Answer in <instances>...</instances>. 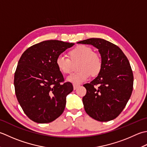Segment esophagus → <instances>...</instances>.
<instances>
[{"label":"esophagus","instance_id":"obj_1","mask_svg":"<svg viewBox=\"0 0 147 147\" xmlns=\"http://www.w3.org/2000/svg\"><path fill=\"white\" fill-rule=\"evenodd\" d=\"M73 86H74V90H76V89L79 87V85H77V84H74Z\"/></svg>","mask_w":147,"mask_h":147}]
</instances>
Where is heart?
Segmentation results:
<instances>
[{
	"mask_svg": "<svg viewBox=\"0 0 147 147\" xmlns=\"http://www.w3.org/2000/svg\"><path fill=\"white\" fill-rule=\"evenodd\" d=\"M72 61H79L77 72L67 77L68 82L74 84H80L88 80L91 74L96 76L101 72L103 67V61L98 54L93 52L91 47L86 45H79L68 52ZM70 59L59 55L56 59V65L62 74H69L71 71V62Z\"/></svg>",
	"mask_w": 147,
	"mask_h": 147,
	"instance_id": "b5f03b06",
	"label": "heart"
}]
</instances>
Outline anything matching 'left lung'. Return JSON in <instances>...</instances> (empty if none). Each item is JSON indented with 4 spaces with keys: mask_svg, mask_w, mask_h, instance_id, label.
Here are the masks:
<instances>
[{
    "mask_svg": "<svg viewBox=\"0 0 147 147\" xmlns=\"http://www.w3.org/2000/svg\"><path fill=\"white\" fill-rule=\"evenodd\" d=\"M77 43L95 47L103 61L101 72L83 86L87 91L82 98L85 111L96 121H112L122 112L132 93L134 78L129 62L118 46L103 38H91Z\"/></svg>",
    "mask_w": 147,
    "mask_h": 147,
    "instance_id": "8db88e82",
    "label": "left lung"
}]
</instances>
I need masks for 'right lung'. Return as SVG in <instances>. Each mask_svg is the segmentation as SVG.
Wrapping results in <instances>:
<instances>
[{
  "instance_id": "add662e5",
  "label": "right lung",
  "mask_w": 147,
  "mask_h": 147,
  "mask_svg": "<svg viewBox=\"0 0 147 147\" xmlns=\"http://www.w3.org/2000/svg\"><path fill=\"white\" fill-rule=\"evenodd\" d=\"M74 43L49 40L30 47L21 56L14 74L18 101L32 121L40 124L55 121L63 112L67 96L73 91L65 82L56 59Z\"/></svg>"
}]
</instances>
